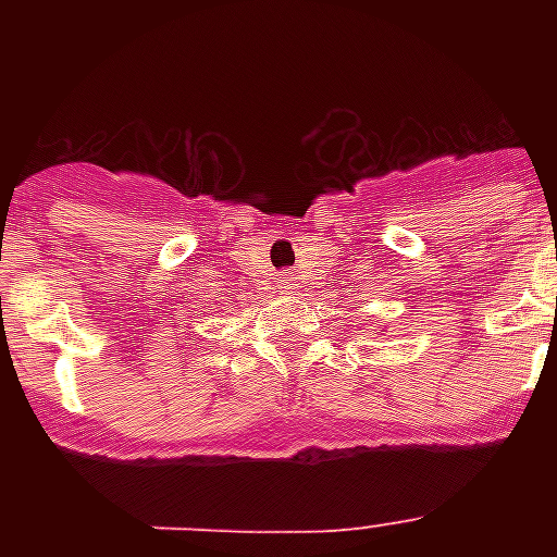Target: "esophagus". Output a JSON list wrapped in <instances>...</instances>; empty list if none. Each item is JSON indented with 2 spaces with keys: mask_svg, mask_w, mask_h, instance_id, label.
I'll return each instance as SVG.
<instances>
[{
  "mask_svg": "<svg viewBox=\"0 0 557 557\" xmlns=\"http://www.w3.org/2000/svg\"><path fill=\"white\" fill-rule=\"evenodd\" d=\"M295 282V278H289V275H284V278H278V284H284V287H287L289 289V284H293Z\"/></svg>",
  "mask_w": 557,
  "mask_h": 557,
  "instance_id": "34e87169",
  "label": "esophagus"
}]
</instances>
